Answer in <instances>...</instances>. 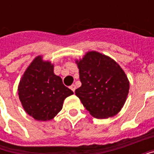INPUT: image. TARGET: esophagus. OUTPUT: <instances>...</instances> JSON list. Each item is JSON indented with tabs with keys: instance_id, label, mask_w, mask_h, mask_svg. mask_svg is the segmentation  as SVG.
Wrapping results in <instances>:
<instances>
[{
	"instance_id": "obj_1",
	"label": "esophagus",
	"mask_w": 154,
	"mask_h": 154,
	"mask_svg": "<svg viewBox=\"0 0 154 154\" xmlns=\"http://www.w3.org/2000/svg\"><path fill=\"white\" fill-rule=\"evenodd\" d=\"M70 89L72 91H75V90H76V86H75L74 84H72V86H70Z\"/></svg>"
}]
</instances>
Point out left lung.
<instances>
[{
  "instance_id": "1",
  "label": "left lung",
  "mask_w": 154,
  "mask_h": 154,
  "mask_svg": "<svg viewBox=\"0 0 154 154\" xmlns=\"http://www.w3.org/2000/svg\"><path fill=\"white\" fill-rule=\"evenodd\" d=\"M77 63L82 86L75 93L84 107L97 119L116 116L125 102L129 89L122 68L96 51L88 52Z\"/></svg>"
}]
</instances>
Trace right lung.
Listing matches in <instances>:
<instances>
[{"label": "right lung", "mask_w": 154, "mask_h": 154, "mask_svg": "<svg viewBox=\"0 0 154 154\" xmlns=\"http://www.w3.org/2000/svg\"><path fill=\"white\" fill-rule=\"evenodd\" d=\"M18 94L26 113L37 120L46 121L62 110L65 98L73 91L54 73V65L38 56L23 75Z\"/></svg>", "instance_id": "right-lung-1"}]
</instances>
